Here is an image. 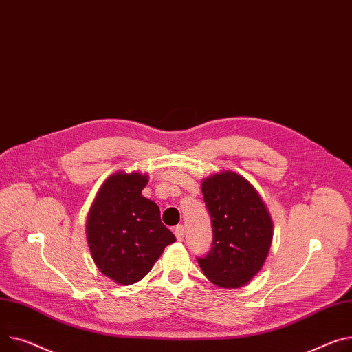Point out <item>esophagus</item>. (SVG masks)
<instances>
[{"label":"esophagus","instance_id":"obj_1","mask_svg":"<svg viewBox=\"0 0 352 352\" xmlns=\"http://www.w3.org/2000/svg\"><path fill=\"white\" fill-rule=\"evenodd\" d=\"M174 233H175V236H177V239H178L179 242H182V241H184V233H185V229H184V226H182V225H177V226H175Z\"/></svg>","mask_w":352,"mask_h":352}]
</instances>
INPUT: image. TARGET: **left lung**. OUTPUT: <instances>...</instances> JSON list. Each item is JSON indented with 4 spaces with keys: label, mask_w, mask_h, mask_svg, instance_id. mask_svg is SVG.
Segmentation results:
<instances>
[{
    "label": "left lung",
    "mask_w": 352,
    "mask_h": 352,
    "mask_svg": "<svg viewBox=\"0 0 352 352\" xmlns=\"http://www.w3.org/2000/svg\"><path fill=\"white\" fill-rule=\"evenodd\" d=\"M212 225V248L197 257L217 286L238 289L261 270L270 249L273 225L259 194L241 175L225 171L202 182Z\"/></svg>",
    "instance_id": "obj_1"
}]
</instances>
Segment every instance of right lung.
<instances>
[{
	"instance_id": "add662e5",
	"label": "right lung",
	"mask_w": 352,
	"mask_h": 352,
	"mask_svg": "<svg viewBox=\"0 0 352 352\" xmlns=\"http://www.w3.org/2000/svg\"><path fill=\"white\" fill-rule=\"evenodd\" d=\"M147 181L138 173L109 177L87 218L93 261L104 276L126 286L142 280L177 241L161 222L157 204L142 195Z\"/></svg>"
}]
</instances>
